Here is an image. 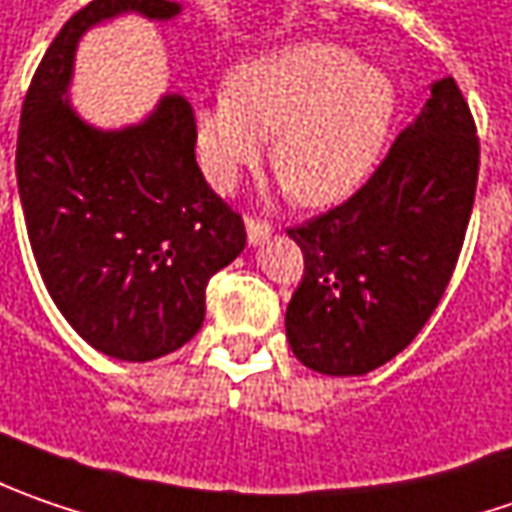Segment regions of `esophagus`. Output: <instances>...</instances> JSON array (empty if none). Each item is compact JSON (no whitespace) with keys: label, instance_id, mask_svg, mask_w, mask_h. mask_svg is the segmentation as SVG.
I'll list each match as a JSON object with an SVG mask.
<instances>
[{"label":"esophagus","instance_id":"esophagus-1","mask_svg":"<svg viewBox=\"0 0 512 512\" xmlns=\"http://www.w3.org/2000/svg\"><path fill=\"white\" fill-rule=\"evenodd\" d=\"M246 234H249V243H263L272 237V223L255 214H246Z\"/></svg>","mask_w":512,"mask_h":512}]
</instances>
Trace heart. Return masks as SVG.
I'll return each mask as SVG.
<instances>
[{
    "instance_id": "heart-1",
    "label": "heart",
    "mask_w": 512,
    "mask_h": 512,
    "mask_svg": "<svg viewBox=\"0 0 512 512\" xmlns=\"http://www.w3.org/2000/svg\"><path fill=\"white\" fill-rule=\"evenodd\" d=\"M398 105L384 68L332 42H300L240 62L194 114L197 157L220 191L257 166L263 140L280 186L303 206L349 197L375 166Z\"/></svg>"
}]
</instances>
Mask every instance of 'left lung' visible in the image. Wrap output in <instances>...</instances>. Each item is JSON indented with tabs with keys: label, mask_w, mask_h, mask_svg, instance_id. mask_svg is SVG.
<instances>
[{
	"label": "left lung",
	"mask_w": 512,
	"mask_h": 512,
	"mask_svg": "<svg viewBox=\"0 0 512 512\" xmlns=\"http://www.w3.org/2000/svg\"><path fill=\"white\" fill-rule=\"evenodd\" d=\"M478 134L456 79H438L367 183L300 226L303 278L286 338L303 367L367 375L430 321L456 272L478 183Z\"/></svg>",
	"instance_id": "obj_1"
}]
</instances>
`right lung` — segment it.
Wrapping results in <instances>:
<instances>
[{
	"label": "right lung",
	"instance_id": "1",
	"mask_svg": "<svg viewBox=\"0 0 512 512\" xmlns=\"http://www.w3.org/2000/svg\"><path fill=\"white\" fill-rule=\"evenodd\" d=\"M168 0H94L45 51L16 137V183L48 295L82 341L120 361H154L191 341L206 286L246 246L243 217L214 194L194 157V111L166 97L143 125L97 131L62 97L79 36Z\"/></svg>",
	"mask_w": 512,
	"mask_h": 512
}]
</instances>
